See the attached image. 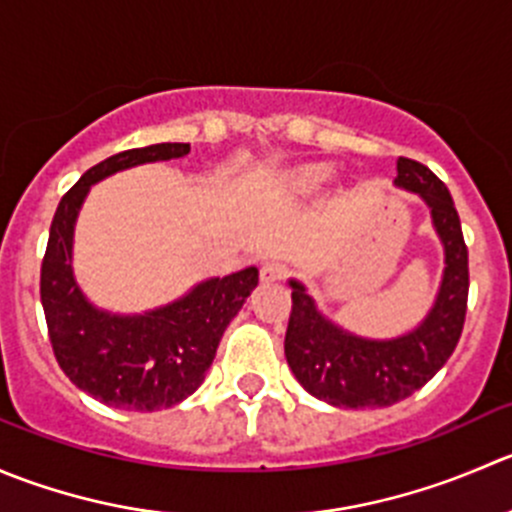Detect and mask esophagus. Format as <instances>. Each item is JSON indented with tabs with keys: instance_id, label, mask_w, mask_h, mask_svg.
<instances>
[{
	"instance_id": "obj_1",
	"label": "esophagus",
	"mask_w": 512,
	"mask_h": 512,
	"mask_svg": "<svg viewBox=\"0 0 512 512\" xmlns=\"http://www.w3.org/2000/svg\"><path fill=\"white\" fill-rule=\"evenodd\" d=\"M286 271H288V268L283 266V263L268 261V263H263V266H261V281L263 283L283 281V278H286Z\"/></svg>"
}]
</instances>
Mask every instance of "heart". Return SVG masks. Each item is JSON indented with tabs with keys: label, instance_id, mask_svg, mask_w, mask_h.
Returning a JSON list of instances; mask_svg holds the SVG:
<instances>
[{
	"label": "heart",
	"instance_id": "b5f03b06",
	"mask_svg": "<svg viewBox=\"0 0 512 512\" xmlns=\"http://www.w3.org/2000/svg\"><path fill=\"white\" fill-rule=\"evenodd\" d=\"M331 174H333V171L328 169L326 164L306 166V169L296 171V174L291 176V181H288V189H291L293 194H298V196L316 194V191L321 189V186L326 184L328 179H331Z\"/></svg>",
	"mask_w": 512,
	"mask_h": 512
}]
</instances>
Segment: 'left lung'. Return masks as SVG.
<instances>
[{
	"label": "left lung",
	"mask_w": 512,
	"mask_h": 512,
	"mask_svg": "<svg viewBox=\"0 0 512 512\" xmlns=\"http://www.w3.org/2000/svg\"><path fill=\"white\" fill-rule=\"evenodd\" d=\"M396 184L430 206L445 249V271L435 306L416 331L393 341H368L343 331L316 311L298 281H291L286 361L318 401L338 408H386L423 388L458 346L468 308V246L448 186L418 161H396Z\"/></svg>",
	"instance_id": "8db88e82"
}]
</instances>
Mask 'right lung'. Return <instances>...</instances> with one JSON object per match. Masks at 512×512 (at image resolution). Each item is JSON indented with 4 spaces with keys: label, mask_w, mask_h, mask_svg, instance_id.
I'll return each mask as SVG.
<instances>
[{
    "label": "right lung",
    "mask_w": 512,
    "mask_h": 512,
    "mask_svg": "<svg viewBox=\"0 0 512 512\" xmlns=\"http://www.w3.org/2000/svg\"><path fill=\"white\" fill-rule=\"evenodd\" d=\"M189 144H151L99 161L62 196L42 261V306L54 358L69 381L106 406L151 413L184 401L204 383L231 318L258 286V268L199 283L144 316H111L79 291L72 236L91 184L149 161L179 159Z\"/></svg>",
    "instance_id": "1"
}]
</instances>
